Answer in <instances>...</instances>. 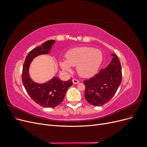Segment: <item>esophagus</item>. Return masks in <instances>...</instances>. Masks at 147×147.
Instances as JSON below:
<instances>
[{"instance_id": "esophagus-1", "label": "esophagus", "mask_w": 147, "mask_h": 147, "mask_svg": "<svg viewBox=\"0 0 147 147\" xmlns=\"http://www.w3.org/2000/svg\"><path fill=\"white\" fill-rule=\"evenodd\" d=\"M72 83L74 84H78L80 83V82L78 80H76V79H72Z\"/></svg>"}]
</instances>
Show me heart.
Returning <instances> with one entry per match:
<instances>
[{
    "label": "heart",
    "mask_w": 147,
    "mask_h": 147,
    "mask_svg": "<svg viewBox=\"0 0 147 147\" xmlns=\"http://www.w3.org/2000/svg\"><path fill=\"white\" fill-rule=\"evenodd\" d=\"M65 60H60L59 65L65 72H70L71 66H77L78 74L84 78L91 77L98 71L103 60L100 50L91 47H77L69 50Z\"/></svg>",
    "instance_id": "obj_1"
}]
</instances>
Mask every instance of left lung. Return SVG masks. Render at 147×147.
<instances>
[{"mask_svg": "<svg viewBox=\"0 0 147 147\" xmlns=\"http://www.w3.org/2000/svg\"><path fill=\"white\" fill-rule=\"evenodd\" d=\"M112 61L94 77L83 83L84 97L90 104L100 106L108 102L116 93L121 82V66L117 56L112 53Z\"/></svg>", "mask_w": 147, "mask_h": 147, "instance_id": "8db88e82", "label": "left lung"}]
</instances>
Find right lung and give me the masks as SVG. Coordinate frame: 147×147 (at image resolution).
Listing matches in <instances>:
<instances>
[{"instance_id":"1","label":"right lung","mask_w":147,"mask_h":147,"mask_svg":"<svg viewBox=\"0 0 147 147\" xmlns=\"http://www.w3.org/2000/svg\"><path fill=\"white\" fill-rule=\"evenodd\" d=\"M55 43V40H50L31 50L26 56L23 67L22 82L26 91L37 104L43 107H55L60 104L67 89L73 84L72 79L63 82L54 77L45 83H38L30 77L29 68L33 59L40 55H48Z\"/></svg>"}]
</instances>
